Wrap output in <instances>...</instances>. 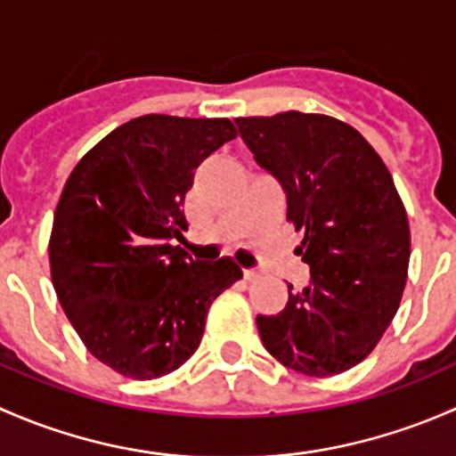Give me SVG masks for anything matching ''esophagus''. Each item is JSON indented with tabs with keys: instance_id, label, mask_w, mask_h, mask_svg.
<instances>
[{
	"instance_id": "esophagus-1",
	"label": "esophagus",
	"mask_w": 456,
	"mask_h": 456,
	"mask_svg": "<svg viewBox=\"0 0 456 456\" xmlns=\"http://www.w3.org/2000/svg\"><path fill=\"white\" fill-rule=\"evenodd\" d=\"M243 279L250 281V283H252V281H259L261 274L256 270H243Z\"/></svg>"
}]
</instances>
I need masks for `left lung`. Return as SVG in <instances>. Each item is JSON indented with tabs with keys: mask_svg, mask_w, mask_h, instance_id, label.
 I'll list each match as a JSON object with an SVG mask.
<instances>
[{
	"mask_svg": "<svg viewBox=\"0 0 456 456\" xmlns=\"http://www.w3.org/2000/svg\"><path fill=\"white\" fill-rule=\"evenodd\" d=\"M243 142L288 195V222L312 285L276 316H256L265 349L312 378L349 370L395 318L411 228L393 175L358 129L325 114L237 118Z\"/></svg>",
	"mask_w": 456,
	"mask_h": 456,
	"instance_id": "left-lung-1",
	"label": "left lung"
}]
</instances>
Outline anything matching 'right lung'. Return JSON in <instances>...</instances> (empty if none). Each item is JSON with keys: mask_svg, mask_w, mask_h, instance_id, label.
I'll return each mask as SVG.
<instances>
[{"mask_svg": "<svg viewBox=\"0 0 456 456\" xmlns=\"http://www.w3.org/2000/svg\"><path fill=\"white\" fill-rule=\"evenodd\" d=\"M237 138L228 118L149 114L78 159L54 210L48 255L56 298L89 354L116 373L156 379L200 346L213 300L243 276L180 246L195 168Z\"/></svg>", "mask_w": 456, "mask_h": 456, "instance_id": "obj_1", "label": "right lung"}]
</instances>
